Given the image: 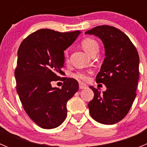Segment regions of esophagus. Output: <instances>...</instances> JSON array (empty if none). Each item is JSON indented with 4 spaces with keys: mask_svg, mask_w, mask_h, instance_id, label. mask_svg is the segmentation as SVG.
<instances>
[{
    "mask_svg": "<svg viewBox=\"0 0 147 147\" xmlns=\"http://www.w3.org/2000/svg\"><path fill=\"white\" fill-rule=\"evenodd\" d=\"M88 88V85L85 83H80V89H85Z\"/></svg>",
    "mask_w": 147,
    "mask_h": 147,
    "instance_id": "1",
    "label": "esophagus"
}]
</instances>
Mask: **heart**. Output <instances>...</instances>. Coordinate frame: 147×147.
Returning <instances> with one entry per match:
<instances>
[{
    "mask_svg": "<svg viewBox=\"0 0 147 147\" xmlns=\"http://www.w3.org/2000/svg\"><path fill=\"white\" fill-rule=\"evenodd\" d=\"M81 45L82 46L83 49L91 55L95 51L98 50V42L93 38H90V37H87V38L83 39L81 42ZM64 57L65 61L68 59V53L67 51H65L64 52ZM75 77L79 80H85L88 79V76L84 72H79L76 73L74 75Z\"/></svg>",
    "mask_w": 147,
    "mask_h": 147,
    "instance_id": "heart-1",
    "label": "heart"
}]
</instances>
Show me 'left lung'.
Here are the masks:
<instances>
[{"label":"left lung","mask_w":147,"mask_h":147,"mask_svg":"<svg viewBox=\"0 0 147 147\" xmlns=\"http://www.w3.org/2000/svg\"><path fill=\"white\" fill-rule=\"evenodd\" d=\"M99 37L105 49V58L97 74V83L107 90L101 93L90 86L94 97L88 103L95 121L114 124L125 117L136 96L139 79V56L129 38L119 28L98 26L85 32Z\"/></svg>","instance_id":"8db88e82"}]
</instances>
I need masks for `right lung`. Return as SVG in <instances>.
<instances>
[{"instance_id": "right-lung-1", "label": "right lung", "mask_w": 147, "mask_h": 147, "mask_svg": "<svg viewBox=\"0 0 147 147\" xmlns=\"http://www.w3.org/2000/svg\"><path fill=\"white\" fill-rule=\"evenodd\" d=\"M80 31L59 32L42 28L23 40L15 71L17 92L29 118L43 129H53L67 116V102L79 90L78 82L63 77L64 51L74 42ZM63 82L53 88V81Z\"/></svg>"}]
</instances>
